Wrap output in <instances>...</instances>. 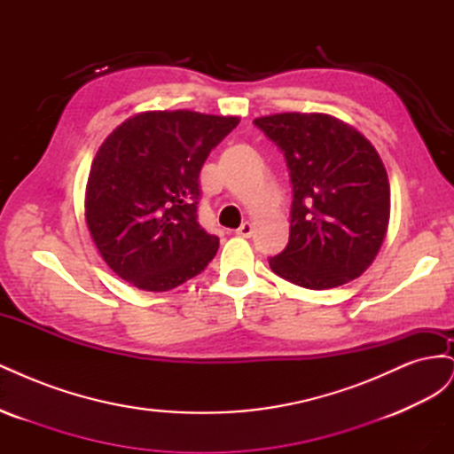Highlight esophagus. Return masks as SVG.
<instances>
[{
	"mask_svg": "<svg viewBox=\"0 0 454 454\" xmlns=\"http://www.w3.org/2000/svg\"><path fill=\"white\" fill-rule=\"evenodd\" d=\"M252 232H254V225H252L250 222H244V223L237 229V235H239V237H244V239L252 237Z\"/></svg>",
	"mask_w": 454,
	"mask_h": 454,
	"instance_id": "obj_1",
	"label": "esophagus"
}]
</instances>
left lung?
Instances as JSON below:
<instances>
[{"mask_svg":"<svg viewBox=\"0 0 454 454\" xmlns=\"http://www.w3.org/2000/svg\"><path fill=\"white\" fill-rule=\"evenodd\" d=\"M254 122L284 151L294 185L290 242L270 269L307 290L362 277L390 222L388 174L373 144L327 114L287 112Z\"/></svg>","mask_w":454,"mask_h":454,"instance_id":"obj_1","label":"left lung"}]
</instances>
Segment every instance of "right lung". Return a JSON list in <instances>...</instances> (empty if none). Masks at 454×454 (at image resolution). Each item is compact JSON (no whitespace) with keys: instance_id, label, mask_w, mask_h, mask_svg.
Masks as SVG:
<instances>
[{"instance_id":"add662e5","label":"right lung","mask_w":454,"mask_h":454,"mask_svg":"<svg viewBox=\"0 0 454 454\" xmlns=\"http://www.w3.org/2000/svg\"><path fill=\"white\" fill-rule=\"evenodd\" d=\"M240 122L189 109L142 112L98 147L85 189V222L102 259L145 292H168L200 274L219 239L197 222L199 174Z\"/></svg>"}]
</instances>
